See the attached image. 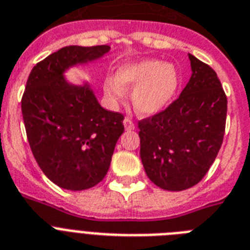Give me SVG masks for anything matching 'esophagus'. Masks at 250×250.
Here are the masks:
<instances>
[{"label":"esophagus","instance_id":"esophagus-1","mask_svg":"<svg viewBox=\"0 0 250 250\" xmlns=\"http://www.w3.org/2000/svg\"><path fill=\"white\" fill-rule=\"evenodd\" d=\"M123 125H125V131H133V129L136 128L135 123H133L129 118H125V121H123Z\"/></svg>","mask_w":250,"mask_h":250}]
</instances>
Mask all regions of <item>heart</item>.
<instances>
[{
	"mask_svg": "<svg viewBox=\"0 0 250 250\" xmlns=\"http://www.w3.org/2000/svg\"><path fill=\"white\" fill-rule=\"evenodd\" d=\"M175 66L159 60H141L122 64L117 79H108L104 91L109 100L118 103L125 98V89H132V104L138 113L156 115L169 106L179 87Z\"/></svg>",
	"mask_w": 250,
	"mask_h": 250,
	"instance_id": "obj_1",
	"label": "heart"
}]
</instances>
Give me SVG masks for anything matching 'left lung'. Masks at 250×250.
Wrapping results in <instances>:
<instances>
[{
    "label": "left lung",
    "instance_id": "8db88e82",
    "mask_svg": "<svg viewBox=\"0 0 250 250\" xmlns=\"http://www.w3.org/2000/svg\"><path fill=\"white\" fill-rule=\"evenodd\" d=\"M192 76L165 110L138 122L140 156L148 179L165 190L196 186L224 140L228 99L215 71L188 54Z\"/></svg>",
    "mask_w": 250,
    "mask_h": 250
}]
</instances>
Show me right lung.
Masks as SVG:
<instances>
[{"label":"right lung","mask_w":250,"mask_h":250,"mask_svg":"<svg viewBox=\"0 0 250 250\" xmlns=\"http://www.w3.org/2000/svg\"><path fill=\"white\" fill-rule=\"evenodd\" d=\"M109 45L61 48L31 70L21 99L26 136L38 165L61 188L83 190L100 183L125 132L121 113L103 108L87 83L64 77L70 67L108 53Z\"/></svg>","instance_id":"1"}]
</instances>
